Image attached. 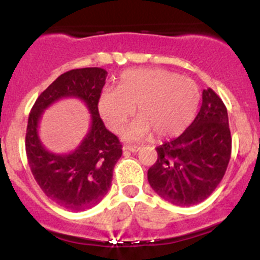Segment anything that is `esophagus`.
<instances>
[{"instance_id": "1", "label": "esophagus", "mask_w": 260, "mask_h": 260, "mask_svg": "<svg viewBox=\"0 0 260 260\" xmlns=\"http://www.w3.org/2000/svg\"><path fill=\"white\" fill-rule=\"evenodd\" d=\"M123 151L138 152V151H140V147H138V146H124V147H123Z\"/></svg>"}]
</instances>
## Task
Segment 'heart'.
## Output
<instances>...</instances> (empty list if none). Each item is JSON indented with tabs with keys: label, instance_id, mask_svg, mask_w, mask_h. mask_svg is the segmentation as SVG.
Segmentation results:
<instances>
[{
	"label": "heart",
	"instance_id": "1",
	"mask_svg": "<svg viewBox=\"0 0 260 260\" xmlns=\"http://www.w3.org/2000/svg\"><path fill=\"white\" fill-rule=\"evenodd\" d=\"M200 90L193 80L165 69H136L123 73L118 89H104L98 111L113 132L138 117L124 131L125 140L140 141L156 132L159 137L180 135L198 112Z\"/></svg>",
	"mask_w": 260,
	"mask_h": 260
}]
</instances>
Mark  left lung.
I'll list each match as a JSON object with an SVG mask.
<instances>
[{"instance_id": "1", "label": "left lung", "mask_w": 260, "mask_h": 260, "mask_svg": "<svg viewBox=\"0 0 260 260\" xmlns=\"http://www.w3.org/2000/svg\"><path fill=\"white\" fill-rule=\"evenodd\" d=\"M157 161L147 172L154 192L176 206H192L211 195L232 154V136L225 104L211 88L182 135L156 148Z\"/></svg>"}]
</instances>
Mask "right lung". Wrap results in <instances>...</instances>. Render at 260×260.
<instances>
[{
	"instance_id": "add662e5",
	"label": "right lung",
	"mask_w": 260,
	"mask_h": 260,
	"mask_svg": "<svg viewBox=\"0 0 260 260\" xmlns=\"http://www.w3.org/2000/svg\"><path fill=\"white\" fill-rule=\"evenodd\" d=\"M108 73L102 68L73 69L60 75L39 95L28 115L26 154L31 172L46 196L72 211H84L103 200L111 188L122 145L104 125L98 99ZM62 98H78L91 113V128L81 145L65 155L52 154L38 137L43 111Z\"/></svg>"
}]
</instances>
